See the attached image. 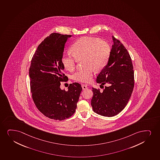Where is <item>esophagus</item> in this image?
Listing matches in <instances>:
<instances>
[{
    "label": "esophagus",
    "mask_w": 160,
    "mask_h": 160,
    "mask_svg": "<svg viewBox=\"0 0 160 160\" xmlns=\"http://www.w3.org/2000/svg\"><path fill=\"white\" fill-rule=\"evenodd\" d=\"M82 86V88L83 90H85V89H87V88H88V87H87V86H86V85H82V86Z\"/></svg>",
    "instance_id": "obj_1"
}]
</instances>
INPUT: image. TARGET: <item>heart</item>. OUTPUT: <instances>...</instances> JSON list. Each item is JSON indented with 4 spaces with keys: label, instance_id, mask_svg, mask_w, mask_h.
Masks as SVG:
<instances>
[{
    "label": "heart",
    "instance_id": "obj_1",
    "mask_svg": "<svg viewBox=\"0 0 160 160\" xmlns=\"http://www.w3.org/2000/svg\"><path fill=\"white\" fill-rule=\"evenodd\" d=\"M73 54H64L61 58L63 67L68 71L75 68L78 61L83 59V69L74 73L75 81L89 83L92 81L93 72L102 71L108 63L111 49L108 43L99 38L83 37L73 43L71 48Z\"/></svg>",
    "mask_w": 160,
    "mask_h": 160
}]
</instances>
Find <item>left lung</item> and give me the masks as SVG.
I'll list each match as a JSON object with an SVG mask.
<instances>
[{
	"instance_id": "obj_1",
	"label": "left lung",
	"mask_w": 160,
	"mask_h": 160,
	"mask_svg": "<svg viewBox=\"0 0 160 160\" xmlns=\"http://www.w3.org/2000/svg\"><path fill=\"white\" fill-rule=\"evenodd\" d=\"M112 39L113 45L108 63L97 78V83L108 86L102 88V92L92 88L91 100L93 111L107 117H114L122 111L128 102L134 86L130 55L122 43L113 36Z\"/></svg>"
}]
</instances>
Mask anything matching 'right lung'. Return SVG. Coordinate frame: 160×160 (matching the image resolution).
Listing matches in <instances>:
<instances>
[{"label":"right lung","instance_id":"1","mask_svg":"<svg viewBox=\"0 0 160 160\" xmlns=\"http://www.w3.org/2000/svg\"><path fill=\"white\" fill-rule=\"evenodd\" d=\"M71 35L51 34L38 46L29 69L32 99L38 110L55 120H63L73 115L77 106L81 85L70 84L68 91L61 89L63 74L61 58L65 43Z\"/></svg>","mask_w":160,"mask_h":160}]
</instances>
